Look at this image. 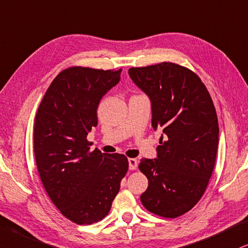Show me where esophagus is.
Wrapping results in <instances>:
<instances>
[{"label":"esophagus","mask_w":248,"mask_h":248,"mask_svg":"<svg viewBox=\"0 0 248 248\" xmlns=\"http://www.w3.org/2000/svg\"><path fill=\"white\" fill-rule=\"evenodd\" d=\"M128 162H129V169L130 170H135L137 168V160L134 158L128 159Z\"/></svg>","instance_id":"obj_1"}]
</instances>
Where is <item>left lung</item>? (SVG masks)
I'll list each match as a JSON object with an SVG mask.
<instances>
[{"label": "left lung", "mask_w": 248, "mask_h": 248, "mask_svg": "<svg viewBox=\"0 0 248 248\" xmlns=\"http://www.w3.org/2000/svg\"><path fill=\"white\" fill-rule=\"evenodd\" d=\"M151 102L152 127L164 136L156 158L140 160L149 180L140 196L147 211L175 218L199 202L214 169L218 122L212 97L200 78L174 62L128 71Z\"/></svg>", "instance_id": "8db88e82"}]
</instances>
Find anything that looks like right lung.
<instances>
[{"mask_svg":"<svg viewBox=\"0 0 248 248\" xmlns=\"http://www.w3.org/2000/svg\"><path fill=\"white\" fill-rule=\"evenodd\" d=\"M121 70L70 67L52 81L37 108L34 155L41 181L65 217L78 224L103 220L128 170L124 155L90 152L88 133L97 126L102 97Z\"/></svg>","mask_w":248,"mask_h":248,"instance_id":"add662e5","label":"right lung"}]
</instances>
